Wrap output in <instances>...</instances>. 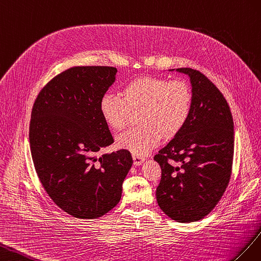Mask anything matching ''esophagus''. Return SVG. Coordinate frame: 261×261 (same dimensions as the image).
I'll return each instance as SVG.
<instances>
[{
    "mask_svg": "<svg viewBox=\"0 0 261 261\" xmlns=\"http://www.w3.org/2000/svg\"><path fill=\"white\" fill-rule=\"evenodd\" d=\"M132 158H133V162H135V165H136V166L141 165V164H142V163L145 161V159L143 158V156L137 155V154H133Z\"/></svg>",
    "mask_w": 261,
    "mask_h": 261,
    "instance_id": "esophagus-1",
    "label": "esophagus"
}]
</instances>
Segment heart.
Wrapping results in <instances>:
<instances>
[{
    "mask_svg": "<svg viewBox=\"0 0 261 261\" xmlns=\"http://www.w3.org/2000/svg\"><path fill=\"white\" fill-rule=\"evenodd\" d=\"M192 107L189 85L181 80L142 76L132 80L122 88V96L106 93L99 102L105 122L115 130L124 129L131 109L143 108L139 128L125 131L117 138V144L133 154L145 155L158 146L163 136L169 138L187 122Z\"/></svg>",
    "mask_w": 261,
    "mask_h": 261,
    "instance_id": "b5f03b06",
    "label": "heart"
}]
</instances>
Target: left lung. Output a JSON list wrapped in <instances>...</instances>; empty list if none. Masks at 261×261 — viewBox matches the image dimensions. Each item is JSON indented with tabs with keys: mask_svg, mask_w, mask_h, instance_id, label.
Returning <instances> with one entry per match:
<instances>
[{
	"mask_svg": "<svg viewBox=\"0 0 261 261\" xmlns=\"http://www.w3.org/2000/svg\"><path fill=\"white\" fill-rule=\"evenodd\" d=\"M176 71L190 77L192 107L182 129L154 156L162 169L156 200L170 219L190 223L209 214L228 186L234 122L226 99L209 79L190 68Z\"/></svg>",
	"mask_w": 261,
	"mask_h": 261,
	"instance_id": "8db88e82",
	"label": "left lung"
}]
</instances>
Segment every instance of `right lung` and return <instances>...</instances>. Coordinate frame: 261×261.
Instances as JSON below:
<instances>
[{"label": "right lung", "instance_id": "obj_1", "mask_svg": "<svg viewBox=\"0 0 261 261\" xmlns=\"http://www.w3.org/2000/svg\"><path fill=\"white\" fill-rule=\"evenodd\" d=\"M113 66H73L37 96L29 124L36 173L52 201L79 219H97L121 199L132 166L128 150L98 153L114 143L99 102L116 80Z\"/></svg>", "mask_w": 261, "mask_h": 261}]
</instances>
